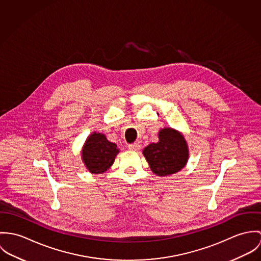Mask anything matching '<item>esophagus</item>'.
Returning <instances> with one entry per match:
<instances>
[{
    "label": "esophagus",
    "mask_w": 261,
    "mask_h": 261,
    "mask_svg": "<svg viewBox=\"0 0 261 261\" xmlns=\"http://www.w3.org/2000/svg\"><path fill=\"white\" fill-rule=\"evenodd\" d=\"M128 148H129L131 151H138V150H140L141 145L139 144V143H133V144L129 145Z\"/></svg>",
    "instance_id": "esophagus-1"
}]
</instances>
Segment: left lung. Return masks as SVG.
<instances>
[{
  "mask_svg": "<svg viewBox=\"0 0 261 261\" xmlns=\"http://www.w3.org/2000/svg\"><path fill=\"white\" fill-rule=\"evenodd\" d=\"M158 142L142 151L151 171L157 176H169L181 171L188 162L189 148L183 134L173 128L159 130Z\"/></svg>",
  "mask_w": 261,
  "mask_h": 261,
  "instance_id": "left-lung-1",
  "label": "left lung"
}]
</instances>
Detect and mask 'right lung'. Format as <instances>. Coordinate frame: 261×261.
<instances>
[{"label":"right lung","mask_w":261,"mask_h":261,"mask_svg":"<svg viewBox=\"0 0 261 261\" xmlns=\"http://www.w3.org/2000/svg\"><path fill=\"white\" fill-rule=\"evenodd\" d=\"M119 153L117 145L110 142L103 133L93 132L82 147V161L92 174L106 172L114 163Z\"/></svg>","instance_id":"obj_1"}]
</instances>
